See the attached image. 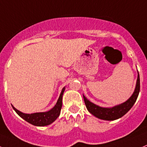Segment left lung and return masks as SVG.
Wrapping results in <instances>:
<instances>
[{"instance_id":"8db88e82","label":"left lung","mask_w":147,"mask_h":147,"mask_svg":"<svg viewBox=\"0 0 147 147\" xmlns=\"http://www.w3.org/2000/svg\"><path fill=\"white\" fill-rule=\"evenodd\" d=\"M139 91H140V78H139V74L135 91L132 96L126 102L119 105L115 106L111 108H104V107H99L91 102L84 95L83 97L86 108L89 110V113H92L93 115L100 119L106 120V121H114V120L121 118L125 113L129 111L130 109L133 107L134 103L136 101V99L139 96Z\"/></svg>"}]
</instances>
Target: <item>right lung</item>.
I'll list each match as a JSON object with an SVG mask.
<instances>
[{"mask_svg":"<svg viewBox=\"0 0 147 147\" xmlns=\"http://www.w3.org/2000/svg\"><path fill=\"white\" fill-rule=\"evenodd\" d=\"M64 90H65V87L63 88L59 98H58V102H57L55 107L47 112L36 113H32V114H25V113H23L16 110L13 106H12V107L21 118H22L29 123L36 125V126H45V125H50V123L54 122L57 119V118L59 116L61 107H62V97Z\"/></svg>","mask_w":147,"mask_h":147,"instance_id":"1","label":"right lung"}]
</instances>
